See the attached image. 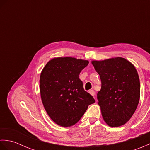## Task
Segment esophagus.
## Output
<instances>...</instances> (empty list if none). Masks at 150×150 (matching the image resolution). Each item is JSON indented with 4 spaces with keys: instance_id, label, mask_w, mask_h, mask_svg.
Wrapping results in <instances>:
<instances>
[{
    "instance_id": "obj_1",
    "label": "esophagus",
    "mask_w": 150,
    "mask_h": 150,
    "mask_svg": "<svg viewBox=\"0 0 150 150\" xmlns=\"http://www.w3.org/2000/svg\"><path fill=\"white\" fill-rule=\"evenodd\" d=\"M89 93H90L91 95H92V96H95V91L93 90L89 91Z\"/></svg>"
}]
</instances>
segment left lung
<instances>
[{
  "mask_svg": "<svg viewBox=\"0 0 150 150\" xmlns=\"http://www.w3.org/2000/svg\"><path fill=\"white\" fill-rule=\"evenodd\" d=\"M102 86L97 93L104 122L110 127L124 125L137 108L141 86L134 65L122 57L92 60Z\"/></svg>",
  "mask_w": 150,
  "mask_h": 150,
  "instance_id": "left-lung-1",
  "label": "left lung"
}]
</instances>
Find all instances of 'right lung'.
I'll return each mask as SVG.
<instances>
[{"mask_svg":"<svg viewBox=\"0 0 150 150\" xmlns=\"http://www.w3.org/2000/svg\"><path fill=\"white\" fill-rule=\"evenodd\" d=\"M87 60L56 57L44 67L40 76L41 100L47 114L62 127L77 123L95 100L84 91L79 74L88 65Z\"/></svg>","mask_w":150,"mask_h":150,"instance_id":"add662e5","label":"right lung"}]
</instances>
